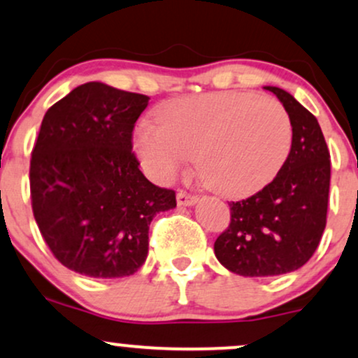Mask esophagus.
I'll return each mask as SVG.
<instances>
[{"label": "esophagus", "instance_id": "34e87169", "mask_svg": "<svg viewBox=\"0 0 358 358\" xmlns=\"http://www.w3.org/2000/svg\"><path fill=\"white\" fill-rule=\"evenodd\" d=\"M196 202H199V196L196 195H192V193H187L185 190H178V193H176V203L180 207H190V205H195Z\"/></svg>", "mask_w": 358, "mask_h": 358}]
</instances>
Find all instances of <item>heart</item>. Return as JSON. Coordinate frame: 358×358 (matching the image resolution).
Returning a JSON list of instances; mask_svg holds the SVG:
<instances>
[{
	"label": "heart",
	"instance_id": "1",
	"mask_svg": "<svg viewBox=\"0 0 358 358\" xmlns=\"http://www.w3.org/2000/svg\"><path fill=\"white\" fill-rule=\"evenodd\" d=\"M291 143L293 124L281 102L236 90L168 101L156 122L141 121L134 133V150L156 182H171L195 156L202 182L232 199L273 182Z\"/></svg>",
	"mask_w": 358,
	"mask_h": 358
}]
</instances>
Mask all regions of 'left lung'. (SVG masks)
<instances>
[{
	"instance_id": "obj_1",
	"label": "left lung",
	"mask_w": 358,
	"mask_h": 358,
	"mask_svg": "<svg viewBox=\"0 0 358 358\" xmlns=\"http://www.w3.org/2000/svg\"><path fill=\"white\" fill-rule=\"evenodd\" d=\"M282 102L293 143L281 171L261 192L231 202V224L213 250L239 276L269 278L310 261L327 225L330 151L313 114L286 90L266 85Z\"/></svg>"
}]
</instances>
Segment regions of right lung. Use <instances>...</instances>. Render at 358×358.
I'll return each instance as SVG.
<instances>
[{
    "label": "right lung",
    "instance_id": "1",
    "mask_svg": "<svg viewBox=\"0 0 358 358\" xmlns=\"http://www.w3.org/2000/svg\"><path fill=\"white\" fill-rule=\"evenodd\" d=\"M148 101L87 82L43 116L30 162L34 217L53 256L84 276L136 273L153 217L176 207L175 192L151 183L133 153Z\"/></svg>",
    "mask_w": 358,
    "mask_h": 358
}]
</instances>
